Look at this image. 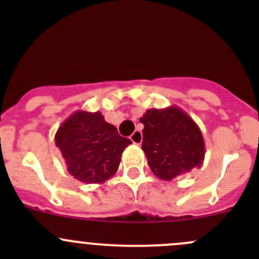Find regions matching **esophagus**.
Masks as SVG:
<instances>
[{
	"label": "esophagus",
	"instance_id": "1",
	"mask_svg": "<svg viewBox=\"0 0 259 259\" xmlns=\"http://www.w3.org/2000/svg\"><path fill=\"white\" fill-rule=\"evenodd\" d=\"M130 140H132L134 144L137 145H140L143 143V134L142 132H139V130H135L134 133H133L132 135H130Z\"/></svg>",
	"mask_w": 259,
	"mask_h": 259
}]
</instances>
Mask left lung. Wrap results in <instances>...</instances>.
<instances>
[{
  "instance_id": "left-lung-1",
  "label": "left lung",
  "mask_w": 259,
  "mask_h": 259,
  "mask_svg": "<svg viewBox=\"0 0 259 259\" xmlns=\"http://www.w3.org/2000/svg\"><path fill=\"white\" fill-rule=\"evenodd\" d=\"M140 122L144 124L142 149L154 176L171 180L200 168L205 155L204 139L184 110L174 105L149 109Z\"/></svg>"
}]
</instances>
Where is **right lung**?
Masks as SVG:
<instances>
[{
    "instance_id": "right-lung-1",
    "label": "right lung",
    "mask_w": 259,
    "mask_h": 259,
    "mask_svg": "<svg viewBox=\"0 0 259 259\" xmlns=\"http://www.w3.org/2000/svg\"><path fill=\"white\" fill-rule=\"evenodd\" d=\"M55 144L75 179L86 184H101L115 176L122 151L132 140L120 137L100 111L77 110L60 125Z\"/></svg>"
}]
</instances>
